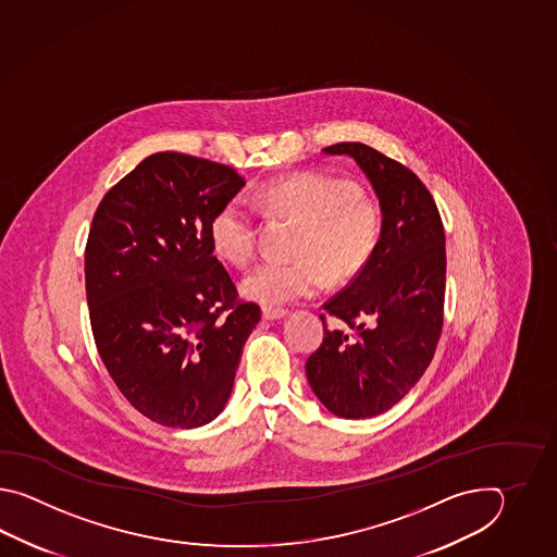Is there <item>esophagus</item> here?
<instances>
[{
  "instance_id": "obj_1",
  "label": "esophagus",
  "mask_w": 557,
  "mask_h": 557,
  "mask_svg": "<svg viewBox=\"0 0 557 557\" xmlns=\"http://www.w3.org/2000/svg\"><path fill=\"white\" fill-rule=\"evenodd\" d=\"M288 314V310L283 307H264L262 308V319L264 320H276L283 319Z\"/></svg>"
}]
</instances>
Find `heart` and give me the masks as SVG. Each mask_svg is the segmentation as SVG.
I'll return each mask as SVG.
<instances>
[{"instance_id": "obj_1", "label": "heart", "mask_w": 557, "mask_h": 557, "mask_svg": "<svg viewBox=\"0 0 557 557\" xmlns=\"http://www.w3.org/2000/svg\"><path fill=\"white\" fill-rule=\"evenodd\" d=\"M255 202L273 216L300 223L293 261L267 259L245 274L240 290L262 305H283L317 295L329 281L360 273L379 249L384 233L380 202L352 178L302 171L273 178L255 190ZM213 249L233 264L252 259L259 240L255 211L245 197L223 202L209 223Z\"/></svg>"}]
</instances>
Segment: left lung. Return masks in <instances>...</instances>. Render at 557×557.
<instances>
[{
	"instance_id": "8db88e82",
	"label": "left lung",
	"mask_w": 557,
	"mask_h": 557,
	"mask_svg": "<svg viewBox=\"0 0 557 557\" xmlns=\"http://www.w3.org/2000/svg\"><path fill=\"white\" fill-rule=\"evenodd\" d=\"M324 153L350 154L384 213L374 257L322 305L324 338L307 360L320 403L360 420L400 403L434 358L444 326L446 237L436 202L408 166L364 143H336Z\"/></svg>"
}]
</instances>
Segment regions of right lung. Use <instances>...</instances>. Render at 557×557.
<instances>
[{
	"label": "right lung",
	"mask_w": 557,
	"mask_h": 557,
	"mask_svg": "<svg viewBox=\"0 0 557 557\" xmlns=\"http://www.w3.org/2000/svg\"><path fill=\"white\" fill-rule=\"evenodd\" d=\"M233 166L154 153L107 190L85 247V293L107 372L161 426L209 424L233 391L261 307L238 298L209 223L243 189Z\"/></svg>",
	"instance_id": "obj_1"
}]
</instances>
